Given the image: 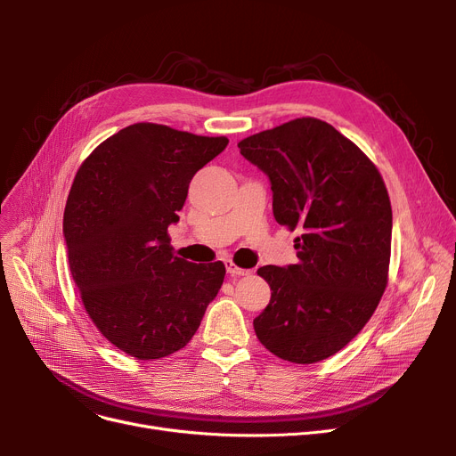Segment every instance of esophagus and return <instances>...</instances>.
I'll list each match as a JSON object with an SVG mask.
<instances>
[{"label": "esophagus", "instance_id": "obj_1", "mask_svg": "<svg viewBox=\"0 0 456 456\" xmlns=\"http://www.w3.org/2000/svg\"><path fill=\"white\" fill-rule=\"evenodd\" d=\"M225 270H227V273H229L231 277H242V275H248V273H249V270L236 266L232 260H225Z\"/></svg>", "mask_w": 456, "mask_h": 456}]
</instances>
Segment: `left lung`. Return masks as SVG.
Here are the masks:
<instances>
[{"label":"left lung","mask_w":456,"mask_h":456,"mask_svg":"<svg viewBox=\"0 0 456 456\" xmlns=\"http://www.w3.org/2000/svg\"><path fill=\"white\" fill-rule=\"evenodd\" d=\"M240 153L270 179L277 224L297 229V265L262 266L270 305L256 338L282 361L314 364L368 323L388 282L392 207L373 162L316 118L244 138Z\"/></svg>","instance_id":"8db88e82"}]
</instances>
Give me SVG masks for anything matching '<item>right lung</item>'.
<instances>
[{"label": "right lung", "instance_id": "right-lung-1", "mask_svg": "<svg viewBox=\"0 0 456 456\" xmlns=\"http://www.w3.org/2000/svg\"><path fill=\"white\" fill-rule=\"evenodd\" d=\"M227 143L134 124L100 143L71 184L62 222L71 279L95 327L138 361L183 349L222 289V262L175 256L167 227L191 177Z\"/></svg>", "mask_w": 456, "mask_h": 456}]
</instances>
